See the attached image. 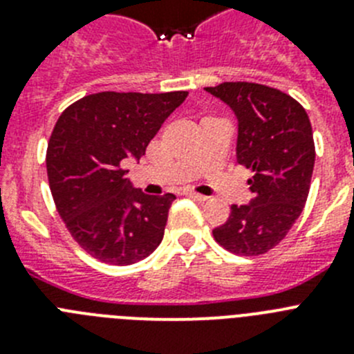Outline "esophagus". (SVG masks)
I'll list each match as a JSON object with an SVG mask.
<instances>
[{
	"label": "esophagus",
	"mask_w": 354,
	"mask_h": 354,
	"mask_svg": "<svg viewBox=\"0 0 354 354\" xmlns=\"http://www.w3.org/2000/svg\"><path fill=\"white\" fill-rule=\"evenodd\" d=\"M184 195L189 196V198H193V200H198V202H205V200H207V196H205V195H200V193L192 192V189H187V192H184Z\"/></svg>",
	"instance_id": "1"
}]
</instances>
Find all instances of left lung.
Returning a JSON list of instances; mask_svg holds the SVG:
<instances>
[{
    "instance_id": "left-lung-1",
    "label": "left lung",
    "mask_w": 354,
    "mask_h": 354,
    "mask_svg": "<svg viewBox=\"0 0 354 354\" xmlns=\"http://www.w3.org/2000/svg\"><path fill=\"white\" fill-rule=\"evenodd\" d=\"M205 92L234 111L237 162L253 171V198L234 204L212 236L228 252L262 255L287 236L308 196L315 161L310 120L298 101L264 84L221 83Z\"/></svg>"
}]
</instances>
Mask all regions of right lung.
Listing matches in <instances>:
<instances>
[{
  "label": "right lung",
  "mask_w": 354,
  "mask_h": 354,
  "mask_svg": "<svg viewBox=\"0 0 354 354\" xmlns=\"http://www.w3.org/2000/svg\"><path fill=\"white\" fill-rule=\"evenodd\" d=\"M187 92H101L60 115L48 145L49 187L77 245L97 261L129 266L162 241L174 193L145 195L126 175Z\"/></svg>",
  "instance_id": "add662e5"
}]
</instances>
